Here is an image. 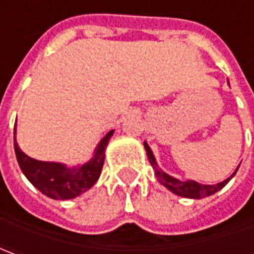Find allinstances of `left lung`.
I'll return each instance as SVG.
<instances>
[{
    "mask_svg": "<svg viewBox=\"0 0 254 254\" xmlns=\"http://www.w3.org/2000/svg\"><path fill=\"white\" fill-rule=\"evenodd\" d=\"M144 147H145V151H147V157H148V161L152 165L154 168V172H155V177L157 180L161 182L164 187H167L171 192L180 195V196H185V198H193V199H200V198H205V196H209L212 193L218 192L219 190H222L228 182L230 181V178L236 174V171L233 172V175L225 180L220 184H216V185H202L199 182H195V181H180L174 177H170L168 174H165L164 171H161L158 168L157 162H155V158L152 155L151 148L148 147L147 142H144Z\"/></svg>",
    "mask_w": 254,
    "mask_h": 254,
    "instance_id": "obj_1",
    "label": "left lung"
}]
</instances>
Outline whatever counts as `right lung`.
I'll list each match as a JSON object with an SVG mask.
<instances>
[{
  "mask_svg": "<svg viewBox=\"0 0 254 254\" xmlns=\"http://www.w3.org/2000/svg\"><path fill=\"white\" fill-rule=\"evenodd\" d=\"M112 135L113 130L103 137L90 161L77 168H66V165L58 162L36 161L24 154L19 150L15 140L14 127L15 155L25 177L44 195L52 199H72L74 196H79L80 193L90 190L96 184V181L99 180L104 164L106 145Z\"/></svg>",
  "mask_w": 254,
  "mask_h": 254,
  "instance_id": "1",
  "label": "right lung"
}]
</instances>
